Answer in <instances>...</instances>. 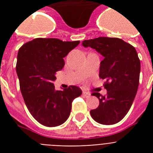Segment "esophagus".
Listing matches in <instances>:
<instances>
[{
  "instance_id": "34e87169",
  "label": "esophagus",
  "mask_w": 153,
  "mask_h": 153,
  "mask_svg": "<svg viewBox=\"0 0 153 153\" xmlns=\"http://www.w3.org/2000/svg\"><path fill=\"white\" fill-rule=\"evenodd\" d=\"M82 94H83V95L85 96L86 98H90V97H91V94L88 93V92H83V93H82Z\"/></svg>"
}]
</instances>
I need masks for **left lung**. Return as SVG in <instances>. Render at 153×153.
<instances>
[{
  "label": "left lung",
  "instance_id": "left-lung-1",
  "mask_svg": "<svg viewBox=\"0 0 153 153\" xmlns=\"http://www.w3.org/2000/svg\"><path fill=\"white\" fill-rule=\"evenodd\" d=\"M85 48L95 49L104 59L99 77L105 79L106 95L92 94L99 99L92 118L102 125H114L122 120L130 109L137 92L140 62L135 48L119 38L98 37L82 41Z\"/></svg>",
  "mask_w": 153,
  "mask_h": 153
}]
</instances>
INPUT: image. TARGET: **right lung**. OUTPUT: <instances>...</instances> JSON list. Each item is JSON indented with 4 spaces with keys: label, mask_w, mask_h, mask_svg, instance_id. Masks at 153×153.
I'll return each mask as SVG.
<instances>
[{
    "label": "right lung",
    "mask_w": 153,
    "mask_h": 153,
    "mask_svg": "<svg viewBox=\"0 0 153 153\" xmlns=\"http://www.w3.org/2000/svg\"><path fill=\"white\" fill-rule=\"evenodd\" d=\"M80 41H62L55 38H36L19 49L16 70L25 105L39 123L48 127L62 125L69 117L72 102L82 94L71 86L55 91V74L64 67L63 58Z\"/></svg>",
    "instance_id": "add662e5"
}]
</instances>
